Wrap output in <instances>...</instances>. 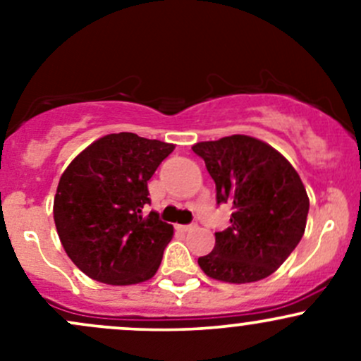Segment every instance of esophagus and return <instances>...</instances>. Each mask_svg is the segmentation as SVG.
<instances>
[{"label":"esophagus","mask_w":361,"mask_h":361,"mask_svg":"<svg viewBox=\"0 0 361 361\" xmlns=\"http://www.w3.org/2000/svg\"><path fill=\"white\" fill-rule=\"evenodd\" d=\"M178 228H180L181 232H190V231H195V228H197V225H195V224H188V225H178Z\"/></svg>","instance_id":"1"}]
</instances>
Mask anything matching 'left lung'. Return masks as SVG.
Instances as JSON below:
<instances>
[{
  "mask_svg": "<svg viewBox=\"0 0 361 361\" xmlns=\"http://www.w3.org/2000/svg\"><path fill=\"white\" fill-rule=\"evenodd\" d=\"M216 185V204H232L231 227L214 232V248L199 257L209 278L253 283L271 276L297 248L309 197L300 176L278 150L234 134L192 147Z\"/></svg>",
  "mask_w": 361,
  "mask_h": 361,
  "instance_id": "left-lung-1",
  "label": "left lung"
}]
</instances>
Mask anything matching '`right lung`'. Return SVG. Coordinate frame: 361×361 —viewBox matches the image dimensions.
<instances>
[{
    "label": "right lung",
    "mask_w": 361,
    "mask_h": 361,
    "mask_svg": "<svg viewBox=\"0 0 361 361\" xmlns=\"http://www.w3.org/2000/svg\"><path fill=\"white\" fill-rule=\"evenodd\" d=\"M174 145L133 133L94 141L64 171L54 199L57 234L73 264L108 285H136L157 272L174 234L150 204L148 180Z\"/></svg>",
    "instance_id": "add662e5"
}]
</instances>
